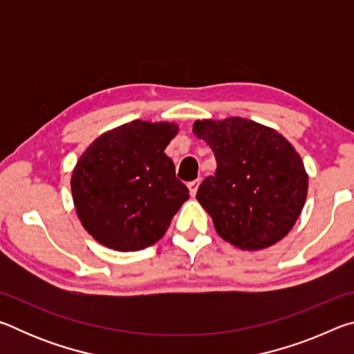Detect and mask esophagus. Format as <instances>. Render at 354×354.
Returning a JSON list of instances; mask_svg holds the SVG:
<instances>
[{"mask_svg":"<svg viewBox=\"0 0 354 354\" xmlns=\"http://www.w3.org/2000/svg\"><path fill=\"white\" fill-rule=\"evenodd\" d=\"M198 185H200V179H195V181H190V183L187 184V187H189V192H190L192 196H195L196 189H198Z\"/></svg>","mask_w":354,"mask_h":354,"instance_id":"esophagus-1","label":"esophagus"}]
</instances>
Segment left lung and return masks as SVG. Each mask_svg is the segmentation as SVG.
Listing matches in <instances>:
<instances>
[{"instance_id":"left-lung-1","label":"left lung","mask_w":354,"mask_h":354,"mask_svg":"<svg viewBox=\"0 0 354 354\" xmlns=\"http://www.w3.org/2000/svg\"><path fill=\"white\" fill-rule=\"evenodd\" d=\"M194 133L217 160V171L201 183L196 200L218 236L256 251L289 234L308 195V173L289 140L241 117L196 120Z\"/></svg>"}]
</instances>
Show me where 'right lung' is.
<instances>
[{
    "label": "right lung",
    "instance_id": "add662e5",
    "mask_svg": "<svg viewBox=\"0 0 354 354\" xmlns=\"http://www.w3.org/2000/svg\"><path fill=\"white\" fill-rule=\"evenodd\" d=\"M175 123L134 120L100 136L77 160L71 194L82 226L117 251H139L162 239L189 189L164 153Z\"/></svg>",
    "mask_w": 354,
    "mask_h": 354
}]
</instances>
